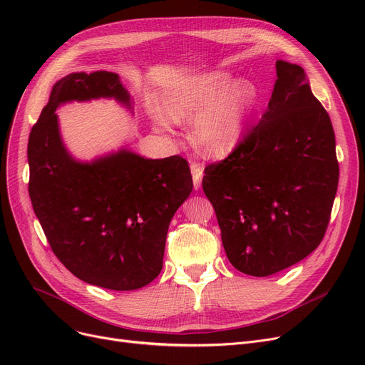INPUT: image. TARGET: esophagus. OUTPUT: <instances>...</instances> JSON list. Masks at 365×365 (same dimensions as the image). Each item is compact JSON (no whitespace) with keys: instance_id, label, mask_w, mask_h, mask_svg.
Instances as JSON below:
<instances>
[{"instance_id":"esophagus-1","label":"esophagus","mask_w":365,"mask_h":365,"mask_svg":"<svg viewBox=\"0 0 365 365\" xmlns=\"http://www.w3.org/2000/svg\"><path fill=\"white\" fill-rule=\"evenodd\" d=\"M190 173H192V180H194V187L198 190L201 189V183H202V176H204V170L200 164L192 163L190 164Z\"/></svg>"}]
</instances>
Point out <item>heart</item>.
Masks as SVG:
<instances>
[{"instance_id":"b5f03b06","label":"heart","mask_w":365,"mask_h":365,"mask_svg":"<svg viewBox=\"0 0 365 365\" xmlns=\"http://www.w3.org/2000/svg\"><path fill=\"white\" fill-rule=\"evenodd\" d=\"M257 102V88L225 69L185 76L150 108L153 125L170 131L173 120L190 121V139L207 157H225L242 140Z\"/></svg>"}]
</instances>
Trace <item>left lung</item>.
Masks as SVG:
<instances>
[{
    "label": "left lung",
    "instance_id": "1",
    "mask_svg": "<svg viewBox=\"0 0 365 365\" xmlns=\"http://www.w3.org/2000/svg\"><path fill=\"white\" fill-rule=\"evenodd\" d=\"M337 183L329 113L303 68L279 59L260 121L202 179L229 262L267 277L309 256L327 229Z\"/></svg>",
    "mask_w": 365,
    "mask_h": 365
}]
</instances>
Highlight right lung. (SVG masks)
<instances>
[{
    "instance_id": "add662e5",
    "label": "right lung",
    "mask_w": 365,
    "mask_h": 365,
    "mask_svg": "<svg viewBox=\"0 0 365 365\" xmlns=\"http://www.w3.org/2000/svg\"><path fill=\"white\" fill-rule=\"evenodd\" d=\"M98 99L133 113L134 102L115 72H72L53 86L29 134V197L69 272L103 289L138 290L163 269L168 226L192 192V176L182 157L150 160L127 145L90 161L75 158L56 110Z\"/></svg>"
}]
</instances>
